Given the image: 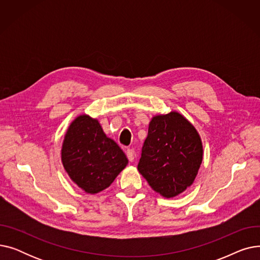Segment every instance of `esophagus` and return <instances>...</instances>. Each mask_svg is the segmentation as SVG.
Wrapping results in <instances>:
<instances>
[{"mask_svg":"<svg viewBox=\"0 0 260 260\" xmlns=\"http://www.w3.org/2000/svg\"><path fill=\"white\" fill-rule=\"evenodd\" d=\"M126 156H127L128 160H129L131 162H133V161L135 160V151H134V149L127 148V149H126Z\"/></svg>","mask_w":260,"mask_h":260,"instance_id":"obj_1","label":"esophagus"}]
</instances>
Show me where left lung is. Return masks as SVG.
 Masks as SVG:
<instances>
[{
  "label": "left lung",
  "instance_id": "8db88e82",
  "mask_svg": "<svg viewBox=\"0 0 260 260\" xmlns=\"http://www.w3.org/2000/svg\"><path fill=\"white\" fill-rule=\"evenodd\" d=\"M202 158L195 126L178 112H171L149 122L138 171L156 193L173 198L193 184Z\"/></svg>",
  "mask_w": 260,
  "mask_h": 260
}]
</instances>
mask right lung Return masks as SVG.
<instances>
[{
	"instance_id": "right-lung-1",
	"label": "right lung",
	"mask_w": 260,
	"mask_h": 260,
	"mask_svg": "<svg viewBox=\"0 0 260 260\" xmlns=\"http://www.w3.org/2000/svg\"><path fill=\"white\" fill-rule=\"evenodd\" d=\"M61 160L73 182L87 194L107 188L128 163L119 145L105 135L100 122L88 115L78 116L68 126Z\"/></svg>"
}]
</instances>
